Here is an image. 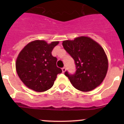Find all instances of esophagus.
I'll return each mask as SVG.
<instances>
[{"label":"esophagus","mask_w":124,"mask_h":124,"mask_svg":"<svg viewBox=\"0 0 124 124\" xmlns=\"http://www.w3.org/2000/svg\"><path fill=\"white\" fill-rule=\"evenodd\" d=\"M65 71H66V68L63 67V68H62V72H63V73H64Z\"/></svg>","instance_id":"obj_1"}]
</instances>
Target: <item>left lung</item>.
I'll use <instances>...</instances> for the list:
<instances>
[{"label": "left lung", "mask_w": 124, "mask_h": 124, "mask_svg": "<svg viewBox=\"0 0 124 124\" xmlns=\"http://www.w3.org/2000/svg\"><path fill=\"white\" fill-rule=\"evenodd\" d=\"M62 44L75 61V74L64 73L72 85L83 92L91 91L100 86L108 70V59L102 47L91 38L84 36L64 40Z\"/></svg>", "instance_id": "1"}]
</instances>
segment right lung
Returning <instances> with one entry per match:
<instances>
[{
    "label": "right lung",
    "mask_w": 124,
    "mask_h": 124,
    "mask_svg": "<svg viewBox=\"0 0 124 124\" xmlns=\"http://www.w3.org/2000/svg\"><path fill=\"white\" fill-rule=\"evenodd\" d=\"M59 41L45 40L28 43L19 53L15 62L17 74L28 88L44 92L53 86L57 74L62 70L56 66L57 59L51 51Z\"/></svg>",
    "instance_id": "obj_1"
}]
</instances>
